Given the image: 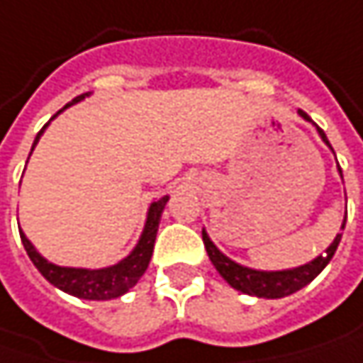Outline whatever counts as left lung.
Here are the masks:
<instances>
[{
	"mask_svg": "<svg viewBox=\"0 0 363 363\" xmlns=\"http://www.w3.org/2000/svg\"><path fill=\"white\" fill-rule=\"evenodd\" d=\"M303 119H308V113L299 111ZM320 138L324 143L328 144V138L324 136V132L316 125ZM330 146V144H328ZM339 173H341V167H339ZM343 177V175H341ZM347 219V217H345ZM345 219H343V225L341 229H345ZM202 242H204V247H206V254L211 258V262L215 264V269L219 271V274L238 291L242 294H247V296H256V298H267V299H277V298H285V296H291L299 291L301 287H306L310 281H314L323 269L330 262V258L335 256L337 252V246L341 242V233L335 238V242L330 246L326 247V254L314 258L312 262L303 264V267H298V269H289V271H254V269H247V267H242L238 262H233L231 258H227L219 247L215 246L211 242V238L206 235V231L202 229Z\"/></svg>",
	"mask_w": 363,
	"mask_h": 363,
	"instance_id": "left-lung-1",
	"label": "left lung"
}]
</instances>
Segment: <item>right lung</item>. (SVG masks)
Returning <instances> with one entry per match:
<instances>
[{"instance_id":"right-lung-1","label":"right lung","mask_w":363,"mask_h":363,"mask_svg":"<svg viewBox=\"0 0 363 363\" xmlns=\"http://www.w3.org/2000/svg\"><path fill=\"white\" fill-rule=\"evenodd\" d=\"M84 96H89V92L76 96L72 103H67L65 107L82 101ZM64 107V109H65ZM62 113V111H57ZM55 113V116H57ZM53 116V117H55ZM49 123L43 125V130L47 128ZM40 130L33 143V148L39 143ZM169 196L159 198L157 202L150 204L148 208V217H146V225H144L143 235L138 240L136 247L130 252V256H125L121 262H117L113 267H107V269H96V271H89V269H69V267H57L53 262H47L39 252L35 250V246L28 242V238L20 231V238H22V244L24 250L28 254V258L33 260V264L39 269V272L51 283L55 285L57 289H62L69 296H76V298L82 299H113L128 294L144 274V271L148 269V262H150V256H152V250H155V240H157V229H159V220L163 215V208L167 204Z\"/></svg>"}]
</instances>
